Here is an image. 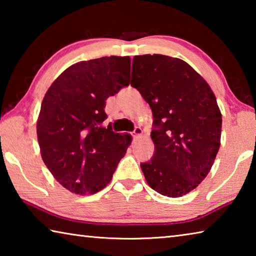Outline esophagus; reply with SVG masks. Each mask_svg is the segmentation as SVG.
Wrapping results in <instances>:
<instances>
[{
  "instance_id": "obj_1",
  "label": "esophagus",
  "mask_w": 256,
  "mask_h": 256,
  "mask_svg": "<svg viewBox=\"0 0 256 256\" xmlns=\"http://www.w3.org/2000/svg\"><path fill=\"white\" fill-rule=\"evenodd\" d=\"M142 133H144V131H142V128L140 126H136V128H134V131L132 132V136L134 138H140L142 136Z\"/></svg>"
}]
</instances>
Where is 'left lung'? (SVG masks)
Returning a JSON list of instances; mask_svg holds the SVG:
<instances>
[{"label":"left lung","instance_id":"8db88e82","mask_svg":"<svg viewBox=\"0 0 256 256\" xmlns=\"http://www.w3.org/2000/svg\"><path fill=\"white\" fill-rule=\"evenodd\" d=\"M131 86L154 116V154L140 164L146 183L162 196H183L206 178L218 154L222 118L214 94L183 60L160 54L134 56Z\"/></svg>","mask_w":256,"mask_h":256}]
</instances>
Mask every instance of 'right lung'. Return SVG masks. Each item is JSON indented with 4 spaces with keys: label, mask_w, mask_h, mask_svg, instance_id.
<instances>
[{
    "label": "right lung",
    "mask_w": 256,
    "mask_h": 256,
    "mask_svg": "<svg viewBox=\"0 0 256 256\" xmlns=\"http://www.w3.org/2000/svg\"><path fill=\"white\" fill-rule=\"evenodd\" d=\"M130 70L128 56L82 60L68 68L42 99L37 120L42 162L72 193L102 190L126 154L131 136L102 123L106 99L130 84Z\"/></svg>",
    "instance_id": "obj_1"
}]
</instances>
